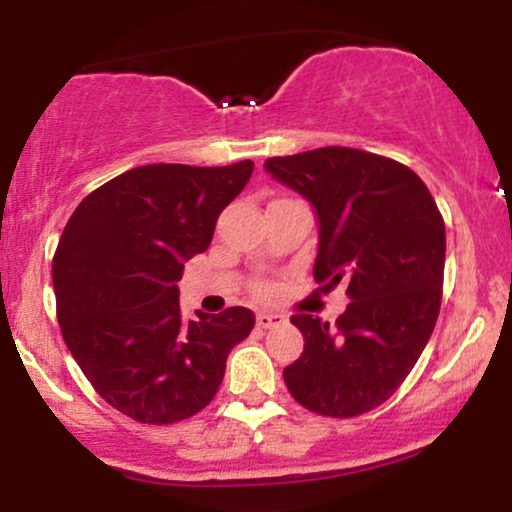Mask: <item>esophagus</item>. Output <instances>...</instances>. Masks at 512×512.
I'll use <instances>...</instances> for the list:
<instances>
[{
    "label": "esophagus",
    "instance_id": "obj_1",
    "mask_svg": "<svg viewBox=\"0 0 512 512\" xmlns=\"http://www.w3.org/2000/svg\"><path fill=\"white\" fill-rule=\"evenodd\" d=\"M284 322L286 317L279 313H267V310H264V313H257V325H260L262 330H272V327L284 325Z\"/></svg>",
    "mask_w": 512,
    "mask_h": 512
}]
</instances>
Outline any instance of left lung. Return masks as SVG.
<instances>
[{
  "label": "left lung",
  "instance_id": "8db88e82",
  "mask_svg": "<svg viewBox=\"0 0 512 512\" xmlns=\"http://www.w3.org/2000/svg\"><path fill=\"white\" fill-rule=\"evenodd\" d=\"M264 170L317 216L315 281L349 284L337 325L298 313L303 354L284 368L298 404L358 416L395 395L436 327L445 223L424 180L392 158L325 146L267 158Z\"/></svg>",
  "mask_w": 512,
  "mask_h": 512
}]
</instances>
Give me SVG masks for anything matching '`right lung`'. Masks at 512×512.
<instances>
[{
	"instance_id": "1",
	"label": "right lung",
	"mask_w": 512,
	"mask_h": 512,
	"mask_svg": "<svg viewBox=\"0 0 512 512\" xmlns=\"http://www.w3.org/2000/svg\"><path fill=\"white\" fill-rule=\"evenodd\" d=\"M252 168H132L91 192L64 226L52 260L62 337L98 395L129 419L163 426L207 407L228 354L255 327L240 305L185 320L178 289Z\"/></svg>"
}]
</instances>
